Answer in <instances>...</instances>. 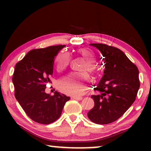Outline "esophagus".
<instances>
[{
    "instance_id": "esophagus-1",
    "label": "esophagus",
    "mask_w": 151,
    "mask_h": 151,
    "mask_svg": "<svg viewBox=\"0 0 151 151\" xmlns=\"http://www.w3.org/2000/svg\"><path fill=\"white\" fill-rule=\"evenodd\" d=\"M72 98L74 99V100H82V97H80V96H73L72 97Z\"/></svg>"
}]
</instances>
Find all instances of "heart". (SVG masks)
<instances>
[{
	"mask_svg": "<svg viewBox=\"0 0 151 151\" xmlns=\"http://www.w3.org/2000/svg\"><path fill=\"white\" fill-rule=\"evenodd\" d=\"M78 53L87 62L84 70L93 72L95 67L91 63L96 60V53L88 49H80L78 51ZM70 60L71 58L69 53L64 51L60 52L55 58V68L58 71L65 70L69 66ZM89 84L90 79L86 74L70 73L59 80L58 88L64 93L78 96L85 93Z\"/></svg>",
	"mask_w": 151,
	"mask_h": 151,
	"instance_id": "1",
	"label": "heart"
}]
</instances>
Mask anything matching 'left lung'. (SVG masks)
I'll list each match as a JSON object with an SVG mask.
<instances>
[{
    "mask_svg": "<svg viewBox=\"0 0 151 151\" xmlns=\"http://www.w3.org/2000/svg\"><path fill=\"white\" fill-rule=\"evenodd\" d=\"M102 53L104 76L93 95L95 105L87 116L93 122L107 124L119 119L135 102L139 88V71L120 49L104 44H90Z\"/></svg>",
    "mask_w": 151,
    "mask_h": 151,
    "instance_id": "obj_1",
    "label": "left lung"
}]
</instances>
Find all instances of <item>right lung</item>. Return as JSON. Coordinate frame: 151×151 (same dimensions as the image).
<instances>
[{
  "mask_svg": "<svg viewBox=\"0 0 151 151\" xmlns=\"http://www.w3.org/2000/svg\"><path fill=\"white\" fill-rule=\"evenodd\" d=\"M65 45L33 49L15 66L12 82L15 97L26 114L36 122L49 124L60 117L69 97L55 91L45 93L51 82L54 58Z\"/></svg>",
  "mask_w": 151,
  "mask_h": 151,
  "instance_id": "1",
  "label": "right lung"
}]
</instances>
